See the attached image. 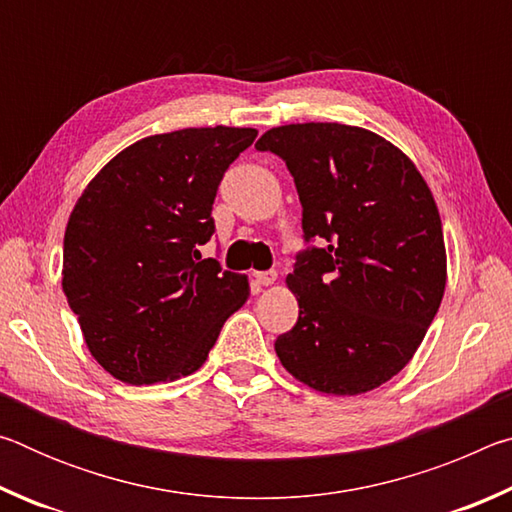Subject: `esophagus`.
<instances>
[{"instance_id": "34e87169", "label": "esophagus", "mask_w": 512, "mask_h": 512, "mask_svg": "<svg viewBox=\"0 0 512 512\" xmlns=\"http://www.w3.org/2000/svg\"><path fill=\"white\" fill-rule=\"evenodd\" d=\"M277 280V273L275 271H259L255 273V282L262 284V287H268V284H273Z\"/></svg>"}]
</instances>
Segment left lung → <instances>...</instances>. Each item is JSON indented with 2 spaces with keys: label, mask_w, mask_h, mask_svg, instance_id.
<instances>
[{
  "label": "left lung",
  "mask_w": 512,
  "mask_h": 512,
  "mask_svg": "<svg viewBox=\"0 0 512 512\" xmlns=\"http://www.w3.org/2000/svg\"><path fill=\"white\" fill-rule=\"evenodd\" d=\"M255 149L287 164L309 244L287 275L300 314L275 341L282 366L327 395L386 384L411 361L445 293L431 189L397 146L359 126H277Z\"/></svg>",
  "instance_id": "1"
}]
</instances>
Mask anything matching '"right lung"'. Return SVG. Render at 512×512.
I'll return each instance as SVG.
<instances>
[{
    "mask_svg": "<svg viewBox=\"0 0 512 512\" xmlns=\"http://www.w3.org/2000/svg\"><path fill=\"white\" fill-rule=\"evenodd\" d=\"M255 137V128L230 126L144 137L74 205L63 291L92 357L124 384L192 375L246 302L248 277L198 248L214 235L223 173Z\"/></svg>",
    "mask_w": 512,
    "mask_h": 512,
    "instance_id": "obj_1",
    "label": "right lung"
}]
</instances>
